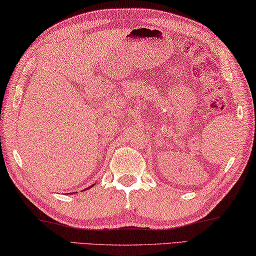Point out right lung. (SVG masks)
<instances>
[{
  "label": "right lung",
  "mask_w": 256,
  "mask_h": 256,
  "mask_svg": "<svg viewBox=\"0 0 256 256\" xmlns=\"http://www.w3.org/2000/svg\"><path fill=\"white\" fill-rule=\"evenodd\" d=\"M92 186H93V185H92Z\"/></svg>",
  "instance_id": "1"
}]
</instances>
